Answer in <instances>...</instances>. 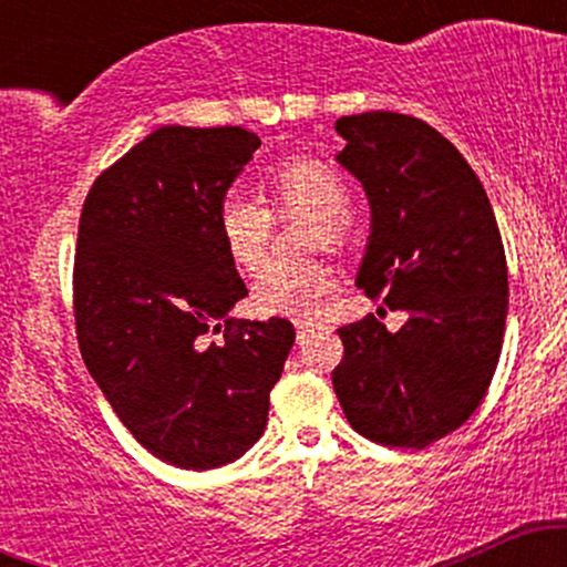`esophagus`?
Masks as SVG:
<instances>
[{"label": "esophagus", "mask_w": 567, "mask_h": 567, "mask_svg": "<svg viewBox=\"0 0 567 567\" xmlns=\"http://www.w3.org/2000/svg\"><path fill=\"white\" fill-rule=\"evenodd\" d=\"M317 328H320V324L311 322V320H296V336H298V341H303L306 336L315 333Z\"/></svg>", "instance_id": "esophagus-1"}]
</instances>
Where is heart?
<instances>
[{"label":"heart","mask_w":567,"mask_h":567,"mask_svg":"<svg viewBox=\"0 0 567 567\" xmlns=\"http://www.w3.org/2000/svg\"><path fill=\"white\" fill-rule=\"evenodd\" d=\"M269 210L261 202L229 192L216 205V234L220 250L243 271H256L269 250L271 216L309 213L315 216L309 243L341 247L349 239L351 186L347 175L330 162L306 157L277 159L264 175ZM338 275L320 258L301 261H271L261 269L250 290V301L261 315L315 317L324 298L336 290Z\"/></svg>","instance_id":"heart-1"}]
</instances>
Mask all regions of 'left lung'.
Returning a JSON list of instances; mask_svg holds the SVG:
<instances>
[{"label": "left lung", "instance_id": "left-lung-1", "mask_svg": "<svg viewBox=\"0 0 567 567\" xmlns=\"http://www.w3.org/2000/svg\"><path fill=\"white\" fill-rule=\"evenodd\" d=\"M338 162L365 186L373 231L357 285L405 309L396 333L368 315L338 328L333 389L349 424L389 447L432 445L485 400L509 282L491 199L445 135L419 116H341Z\"/></svg>", "mask_w": 567, "mask_h": 567}]
</instances>
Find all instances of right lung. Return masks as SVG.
I'll use <instances>...</instances> for the list:
<instances>
[{
    "label": "right lung",
    "mask_w": 567,
    "mask_h": 567,
    "mask_svg": "<svg viewBox=\"0 0 567 567\" xmlns=\"http://www.w3.org/2000/svg\"><path fill=\"white\" fill-rule=\"evenodd\" d=\"M258 146L245 127H159L82 205V360L127 432L181 470H216L256 445L296 341L282 317H229L247 288L220 250L216 205Z\"/></svg>",
    "instance_id": "right-lung-1"
}]
</instances>
